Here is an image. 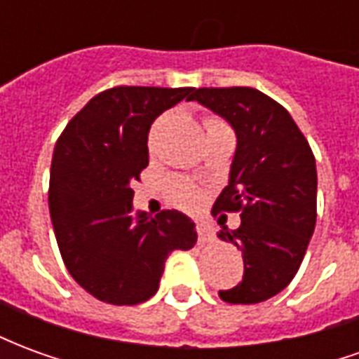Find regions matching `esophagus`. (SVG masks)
Returning a JSON list of instances; mask_svg holds the SVG:
<instances>
[{"mask_svg":"<svg viewBox=\"0 0 359 359\" xmlns=\"http://www.w3.org/2000/svg\"><path fill=\"white\" fill-rule=\"evenodd\" d=\"M198 236H200V244H205V242H211L215 238L213 229L208 223H198Z\"/></svg>","mask_w":359,"mask_h":359,"instance_id":"34e87169","label":"esophagus"}]
</instances>
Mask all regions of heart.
Returning <instances> with one entry per match:
<instances>
[{
    "mask_svg": "<svg viewBox=\"0 0 359 359\" xmlns=\"http://www.w3.org/2000/svg\"><path fill=\"white\" fill-rule=\"evenodd\" d=\"M205 128H208V130H215V128H226V125L225 123H221L219 118H208V121H205ZM169 194H171L172 202L179 203L180 208H187V210H192V208H196L198 203L202 202L200 190H198L194 184L187 182V180H171V184H169Z\"/></svg>",
    "mask_w": 359,
    "mask_h": 359,
    "instance_id": "heart-1",
    "label": "heart"
}]
</instances>
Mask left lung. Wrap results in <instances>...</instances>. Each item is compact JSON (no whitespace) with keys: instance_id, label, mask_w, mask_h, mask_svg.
Instances as JSON below:
<instances>
[{"instance_id":"1","label":"left lung","mask_w":359,"mask_h":359,"mask_svg":"<svg viewBox=\"0 0 359 359\" xmlns=\"http://www.w3.org/2000/svg\"><path fill=\"white\" fill-rule=\"evenodd\" d=\"M188 100L236 134L229 184L211 213L241 211V226H223L217 236L242 250L244 277L219 296L229 304L269 300L290 285L316 229V157L290 113L259 90L194 88Z\"/></svg>"}]
</instances>
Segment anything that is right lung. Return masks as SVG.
Returning a JSON list of instances; mask_svg holds the SVG:
<instances>
[{
    "mask_svg": "<svg viewBox=\"0 0 359 359\" xmlns=\"http://www.w3.org/2000/svg\"><path fill=\"white\" fill-rule=\"evenodd\" d=\"M194 88L117 86L94 95L59 136L50 177V215L71 277L115 306L149 300L172 250L198 241L177 210L133 211V182L148 167V133Z\"/></svg>",
    "mask_w": 359,
    "mask_h": 359,
    "instance_id": "add662e5",
    "label": "right lung"
}]
</instances>
